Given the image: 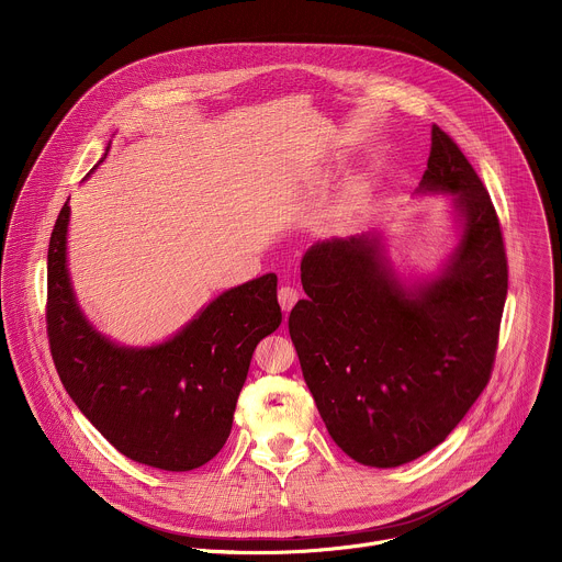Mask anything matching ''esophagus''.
<instances>
[{"label":"esophagus","instance_id":"1","mask_svg":"<svg viewBox=\"0 0 562 562\" xmlns=\"http://www.w3.org/2000/svg\"><path fill=\"white\" fill-rule=\"evenodd\" d=\"M297 297H300V293H297L293 286H282V289L278 291L280 306H282V311H286V313L293 308V304L297 302Z\"/></svg>","mask_w":562,"mask_h":562}]
</instances>
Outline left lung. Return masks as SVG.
Here are the masks:
<instances>
[{"label":"left lung","mask_w":562,"mask_h":562,"mask_svg":"<svg viewBox=\"0 0 562 562\" xmlns=\"http://www.w3.org/2000/svg\"><path fill=\"white\" fill-rule=\"evenodd\" d=\"M418 198H449L456 243L427 276L400 273L382 231L315 243L306 300L289 315L304 382L334 442L356 462H412L456 429L490 382L507 258L487 189L431 126Z\"/></svg>","instance_id":"1"}]
</instances>
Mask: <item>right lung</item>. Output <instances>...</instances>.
Here are the masks:
<instances>
[{"label":"right lung","mask_w":562,"mask_h":562,"mask_svg":"<svg viewBox=\"0 0 562 562\" xmlns=\"http://www.w3.org/2000/svg\"><path fill=\"white\" fill-rule=\"evenodd\" d=\"M68 222L66 202L48 245L46 311L64 389L126 458L165 471L206 464L231 434L258 342L282 323L278 276L220 293L162 342L122 345L98 331L77 302L68 271Z\"/></svg>","instance_id":"add662e5"}]
</instances>
